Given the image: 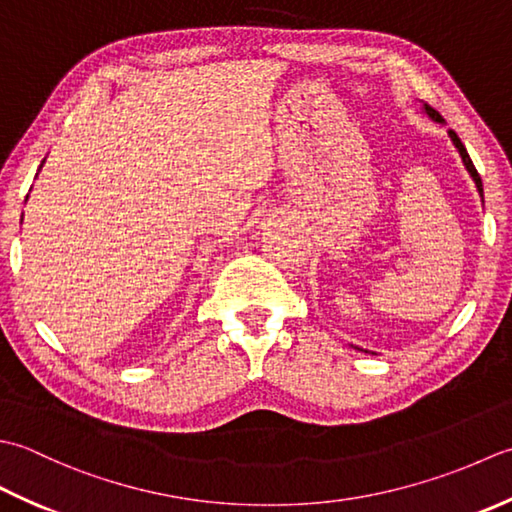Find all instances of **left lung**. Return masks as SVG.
I'll use <instances>...</instances> for the list:
<instances>
[{
    "instance_id": "obj_1",
    "label": "left lung",
    "mask_w": 512,
    "mask_h": 512,
    "mask_svg": "<svg viewBox=\"0 0 512 512\" xmlns=\"http://www.w3.org/2000/svg\"><path fill=\"white\" fill-rule=\"evenodd\" d=\"M424 112L429 114V117H431L433 121H437V123H444L442 114L437 112V110H433L431 106H424ZM448 137H451V141H453V145L457 148V152H460L462 161H464V165H466V170H468V174L473 176L477 192H479V196H482V203H484V187H482V179H479V174H477V170H475V165H473V161H471V156H468V152H466V148H464V143L460 141V137H457V134H455L453 130H448Z\"/></svg>"
}]
</instances>
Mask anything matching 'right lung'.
I'll list each match as a JSON object with an SVG mask.
<instances>
[{"instance_id":"right-lung-1","label":"right lung","mask_w":512,"mask_h":512,"mask_svg":"<svg viewBox=\"0 0 512 512\" xmlns=\"http://www.w3.org/2000/svg\"><path fill=\"white\" fill-rule=\"evenodd\" d=\"M41 165H44V161H41ZM26 198H28V196H26Z\"/></svg>"}]
</instances>
